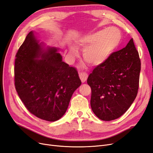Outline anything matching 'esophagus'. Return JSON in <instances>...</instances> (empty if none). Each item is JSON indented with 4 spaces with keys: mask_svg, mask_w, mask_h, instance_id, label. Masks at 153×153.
Masks as SVG:
<instances>
[{
    "mask_svg": "<svg viewBox=\"0 0 153 153\" xmlns=\"http://www.w3.org/2000/svg\"><path fill=\"white\" fill-rule=\"evenodd\" d=\"M79 76H80V78L82 82L84 83L87 79L88 75H87V74L86 73H80Z\"/></svg>",
    "mask_w": 153,
    "mask_h": 153,
    "instance_id": "obj_1",
    "label": "esophagus"
}]
</instances>
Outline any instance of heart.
Listing matches in <instances>:
<instances>
[{"label": "heart", "mask_w": 153, "mask_h": 153, "mask_svg": "<svg viewBox=\"0 0 153 153\" xmlns=\"http://www.w3.org/2000/svg\"><path fill=\"white\" fill-rule=\"evenodd\" d=\"M121 41L122 34L120 30L116 27H109L82 37L78 45L85 48L83 57L87 62L100 66L108 61L119 48ZM69 54L73 58L77 55V50L71 47Z\"/></svg>", "instance_id": "1"}]
</instances>
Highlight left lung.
Returning <instances> with one entry per match:
<instances>
[{"instance_id":"left-lung-1","label":"left lung","mask_w":153,"mask_h":153,"mask_svg":"<svg viewBox=\"0 0 153 153\" xmlns=\"http://www.w3.org/2000/svg\"><path fill=\"white\" fill-rule=\"evenodd\" d=\"M140 60L133 40L94 69L87 78L91 87V106L101 120L112 121L123 115L138 89Z\"/></svg>"}]
</instances>
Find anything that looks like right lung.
Listing matches in <instances>:
<instances>
[{"mask_svg":"<svg viewBox=\"0 0 153 153\" xmlns=\"http://www.w3.org/2000/svg\"><path fill=\"white\" fill-rule=\"evenodd\" d=\"M57 47H46L30 31L16 55L15 85L29 112L47 121L66 113L73 92L82 84L75 68L62 61Z\"/></svg>","mask_w":153,"mask_h":153,"instance_id":"obj_1","label":"right lung"}]
</instances>
